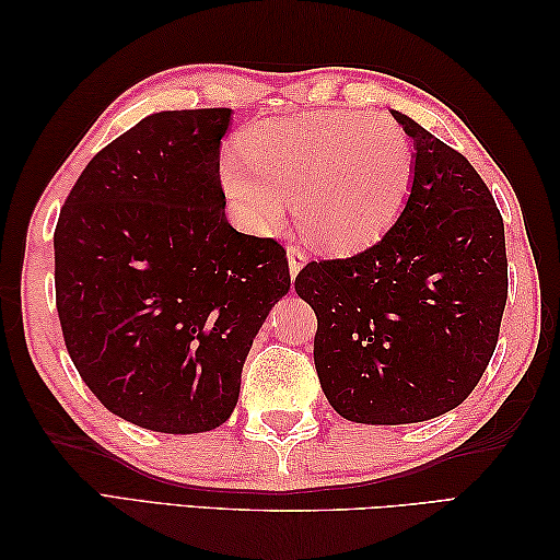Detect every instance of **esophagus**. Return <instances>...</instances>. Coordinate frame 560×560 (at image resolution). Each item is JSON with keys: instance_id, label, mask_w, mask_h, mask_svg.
Instances as JSON below:
<instances>
[{"instance_id": "34e87169", "label": "esophagus", "mask_w": 560, "mask_h": 560, "mask_svg": "<svg viewBox=\"0 0 560 560\" xmlns=\"http://www.w3.org/2000/svg\"><path fill=\"white\" fill-rule=\"evenodd\" d=\"M305 261H307L305 249H303L301 245L291 243V245H289V269H291V277H295V273H299V271L303 269Z\"/></svg>"}]
</instances>
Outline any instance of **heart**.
Wrapping results in <instances>:
<instances>
[{
	"label": "heart",
	"instance_id": "b5f03b06",
	"mask_svg": "<svg viewBox=\"0 0 560 560\" xmlns=\"http://www.w3.org/2000/svg\"><path fill=\"white\" fill-rule=\"evenodd\" d=\"M241 156L223 163L225 195L255 229H273L283 201L295 199L303 235L331 253H349L383 235L407 205L413 147L385 115L317 110L269 120L241 139Z\"/></svg>",
	"mask_w": 560,
	"mask_h": 560
}]
</instances>
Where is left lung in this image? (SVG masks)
I'll use <instances>...</instances> for the list:
<instances>
[{"instance_id":"left-lung-1","label":"left lung","mask_w":560,"mask_h":560,"mask_svg":"<svg viewBox=\"0 0 560 560\" xmlns=\"http://www.w3.org/2000/svg\"><path fill=\"white\" fill-rule=\"evenodd\" d=\"M413 185L399 219L351 257L317 259L295 293L317 315L325 397L355 423H419L471 395L495 351L508 301L503 217L459 151L411 117Z\"/></svg>"}]
</instances>
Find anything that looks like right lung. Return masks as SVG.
Masks as SVG:
<instances>
[{
  "label": "right lung",
  "mask_w": 560,
  "mask_h": 560,
  "mask_svg": "<svg viewBox=\"0 0 560 560\" xmlns=\"http://www.w3.org/2000/svg\"><path fill=\"white\" fill-rule=\"evenodd\" d=\"M229 108L165 110L89 161L55 229V301L69 359L108 411L159 433L221 425L287 249L225 219Z\"/></svg>",
  "instance_id": "add662e5"
}]
</instances>
